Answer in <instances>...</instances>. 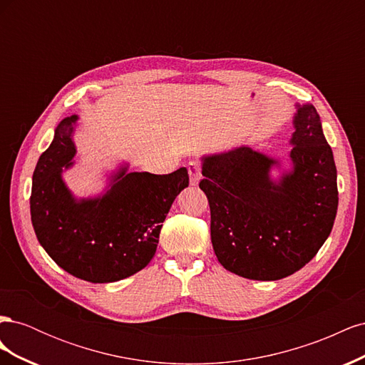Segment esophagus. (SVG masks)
Listing matches in <instances>:
<instances>
[{
  "instance_id": "esophagus-1",
  "label": "esophagus",
  "mask_w": 365,
  "mask_h": 365,
  "mask_svg": "<svg viewBox=\"0 0 365 365\" xmlns=\"http://www.w3.org/2000/svg\"><path fill=\"white\" fill-rule=\"evenodd\" d=\"M187 170H189V178H190V184L196 185L201 180V164L197 161H190L187 164Z\"/></svg>"
}]
</instances>
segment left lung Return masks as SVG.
<instances>
[{"label": "left lung", "mask_w": 365, "mask_h": 365, "mask_svg": "<svg viewBox=\"0 0 365 365\" xmlns=\"http://www.w3.org/2000/svg\"><path fill=\"white\" fill-rule=\"evenodd\" d=\"M292 170L269 178L275 160L247 146L202 158L201 190L222 267L251 280H280L314 259L338 208L336 168L312 105L294 118Z\"/></svg>", "instance_id": "1"}]
</instances>
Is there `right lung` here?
I'll return each instance as SVG.
<instances>
[{"label":"right lung","mask_w":365,"mask_h":365,"mask_svg":"<svg viewBox=\"0 0 365 365\" xmlns=\"http://www.w3.org/2000/svg\"><path fill=\"white\" fill-rule=\"evenodd\" d=\"M63 118L50 148L33 172L31 224L48 256L62 269L91 283H111L148 267L155 256L165 216L189 173L180 168L168 175L121 169L111 189L96 200L76 201L62 181L73 165V123Z\"/></svg>","instance_id":"add662e5"}]
</instances>
